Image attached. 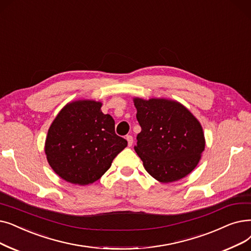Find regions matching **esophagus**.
<instances>
[{"label": "esophagus", "instance_id": "1", "mask_svg": "<svg viewBox=\"0 0 251 251\" xmlns=\"http://www.w3.org/2000/svg\"><path fill=\"white\" fill-rule=\"evenodd\" d=\"M126 139H127V143H128V146L131 147L132 144H133V137L131 135H126Z\"/></svg>", "mask_w": 251, "mask_h": 251}]
</instances>
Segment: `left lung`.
Listing matches in <instances>:
<instances>
[{
  "mask_svg": "<svg viewBox=\"0 0 251 251\" xmlns=\"http://www.w3.org/2000/svg\"><path fill=\"white\" fill-rule=\"evenodd\" d=\"M141 127L134 147L150 176L160 182L190 174L205 149L203 128L180 102L166 99H133Z\"/></svg>",
  "mask_w": 251,
  "mask_h": 251,
  "instance_id": "obj_1",
  "label": "left lung"
}]
</instances>
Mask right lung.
Returning <instances> with one entry per match:
<instances>
[{
  "label": "right lung",
  "mask_w": 251,
  "mask_h": 251,
  "mask_svg": "<svg viewBox=\"0 0 251 251\" xmlns=\"http://www.w3.org/2000/svg\"><path fill=\"white\" fill-rule=\"evenodd\" d=\"M102 103L81 100L65 104L49 127L45 154L49 165L65 181L85 186L100 179L127 147L115 133V121Z\"/></svg>",
  "instance_id": "obj_1"
}]
</instances>
